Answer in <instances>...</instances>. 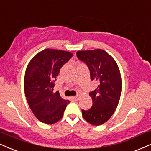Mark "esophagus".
<instances>
[{"label":"esophagus","instance_id":"34e87169","mask_svg":"<svg viewBox=\"0 0 151 151\" xmlns=\"http://www.w3.org/2000/svg\"><path fill=\"white\" fill-rule=\"evenodd\" d=\"M73 99L74 100H76V101H78V99H79V96L77 95V96H73Z\"/></svg>","mask_w":151,"mask_h":151}]
</instances>
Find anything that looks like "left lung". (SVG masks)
<instances>
[{
  "instance_id": "left-lung-1",
  "label": "left lung",
  "mask_w": 151,
  "mask_h": 151,
  "mask_svg": "<svg viewBox=\"0 0 151 151\" xmlns=\"http://www.w3.org/2000/svg\"><path fill=\"white\" fill-rule=\"evenodd\" d=\"M76 55L88 67L90 79L99 83L90 92L92 106L87 111L82 110L83 116L91 124L101 125L109 120L118 106L122 90L120 70L113 57L103 50L78 51Z\"/></svg>"
}]
</instances>
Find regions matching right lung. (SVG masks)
<instances>
[{
  "label": "right lung",
  "instance_id": "right-lung-1",
  "mask_svg": "<svg viewBox=\"0 0 151 151\" xmlns=\"http://www.w3.org/2000/svg\"><path fill=\"white\" fill-rule=\"evenodd\" d=\"M73 57L64 50L45 49L31 59L24 76V92L29 107L40 122L51 124L63 117L68 100L53 87L61 68Z\"/></svg>",
  "mask_w": 151,
  "mask_h": 151
}]
</instances>
